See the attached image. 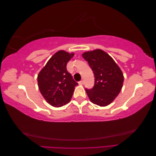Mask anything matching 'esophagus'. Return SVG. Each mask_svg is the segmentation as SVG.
<instances>
[{"label":"esophagus","instance_id":"esophagus-1","mask_svg":"<svg viewBox=\"0 0 156 156\" xmlns=\"http://www.w3.org/2000/svg\"><path fill=\"white\" fill-rule=\"evenodd\" d=\"M84 83V81H83V80H81V81H80L79 82V84H83Z\"/></svg>","mask_w":156,"mask_h":156}]
</instances>
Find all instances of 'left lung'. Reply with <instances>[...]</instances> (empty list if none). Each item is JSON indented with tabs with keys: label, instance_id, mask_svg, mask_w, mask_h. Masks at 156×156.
Wrapping results in <instances>:
<instances>
[{
	"label": "left lung",
	"instance_id": "obj_1",
	"mask_svg": "<svg viewBox=\"0 0 156 156\" xmlns=\"http://www.w3.org/2000/svg\"><path fill=\"white\" fill-rule=\"evenodd\" d=\"M83 57L87 60L94 75V85L86 91L90 101L105 107L113 101L120 93L124 82L121 69L111 56L101 49L86 52Z\"/></svg>",
	"mask_w": 156,
	"mask_h": 156
}]
</instances>
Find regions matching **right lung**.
<instances>
[{
	"mask_svg": "<svg viewBox=\"0 0 156 156\" xmlns=\"http://www.w3.org/2000/svg\"><path fill=\"white\" fill-rule=\"evenodd\" d=\"M73 55L64 51H58L37 76L41 95L52 106L60 107L67 104L72 97L75 87L78 85L66 69L67 63Z\"/></svg>",
	"mask_w": 156,
	"mask_h": 156,
	"instance_id": "1",
	"label": "right lung"
}]
</instances>
